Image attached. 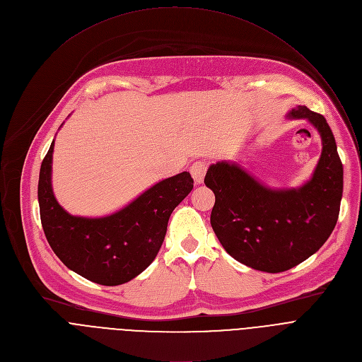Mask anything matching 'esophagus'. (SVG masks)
I'll list each match as a JSON object with an SVG mask.
<instances>
[{
  "instance_id": "34e87169",
  "label": "esophagus",
  "mask_w": 362,
  "mask_h": 362,
  "mask_svg": "<svg viewBox=\"0 0 362 362\" xmlns=\"http://www.w3.org/2000/svg\"><path fill=\"white\" fill-rule=\"evenodd\" d=\"M206 170H208V163H206L204 160H197L190 166V175H192L194 183L200 185L203 182Z\"/></svg>"
}]
</instances>
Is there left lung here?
I'll use <instances>...</instances> for the list:
<instances>
[{"instance_id": "obj_1", "label": "left lung", "mask_w": 362, "mask_h": 362, "mask_svg": "<svg viewBox=\"0 0 362 362\" xmlns=\"http://www.w3.org/2000/svg\"><path fill=\"white\" fill-rule=\"evenodd\" d=\"M289 119H306L321 134L322 153L303 186L272 190L236 163L218 162L204 185L215 193L211 225L235 259L256 271L278 274L314 255L332 233L344 187V169L325 117L298 106Z\"/></svg>"}]
</instances>
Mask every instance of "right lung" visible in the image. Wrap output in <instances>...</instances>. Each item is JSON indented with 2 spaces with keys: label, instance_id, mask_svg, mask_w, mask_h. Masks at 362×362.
I'll list each match as a JSON object with an SVG mask.
<instances>
[{
  "label": "right lung",
  "instance_id": "obj_1",
  "mask_svg": "<svg viewBox=\"0 0 362 362\" xmlns=\"http://www.w3.org/2000/svg\"><path fill=\"white\" fill-rule=\"evenodd\" d=\"M53 150L54 140L38 179L40 218L51 249L69 269L91 282L116 286L132 281L156 257L172 212L193 189L190 173L156 183L110 216H71L51 187Z\"/></svg>",
  "mask_w": 362,
  "mask_h": 362
}]
</instances>
